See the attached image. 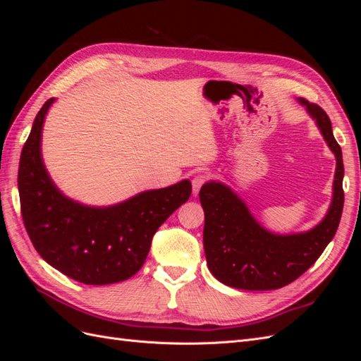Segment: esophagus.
Instances as JSON below:
<instances>
[{"instance_id": "obj_1", "label": "esophagus", "mask_w": 361, "mask_h": 361, "mask_svg": "<svg viewBox=\"0 0 361 361\" xmlns=\"http://www.w3.org/2000/svg\"><path fill=\"white\" fill-rule=\"evenodd\" d=\"M209 174L207 173H199V174H195L194 176V179H192V192L194 194H199V191H200V188L203 187V183H206L207 180H209Z\"/></svg>"}]
</instances>
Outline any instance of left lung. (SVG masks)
Returning a JSON list of instances; mask_svg holds the SVG:
<instances>
[{
  "label": "left lung",
  "mask_w": 361,
  "mask_h": 361,
  "mask_svg": "<svg viewBox=\"0 0 361 361\" xmlns=\"http://www.w3.org/2000/svg\"><path fill=\"white\" fill-rule=\"evenodd\" d=\"M336 155L333 202L324 220L310 232L272 235L248 212L243 200L223 183H204L199 197L204 211L203 245L207 268L224 285L244 290H271L302 276L330 244L343 211L342 149L333 135L331 120L318 104L300 97Z\"/></svg>",
  "instance_id": "1"
}]
</instances>
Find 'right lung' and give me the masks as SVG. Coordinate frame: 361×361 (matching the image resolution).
<instances>
[{"mask_svg": "<svg viewBox=\"0 0 361 361\" xmlns=\"http://www.w3.org/2000/svg\"><path fill=\"white\" fill-rule=\"evenodd\" d=\"M54 97L37 113L19 161L24 226L51 267L85 285H111L141 269L159 226L190 199L191 182L145 191L110 207L72 202L56 188L40 157L42 126Z\"/></svg>", "mask_w": 361, "mask_h": 361, "instance_id": "add662e5", "label": "right lung"}]
</instances>
